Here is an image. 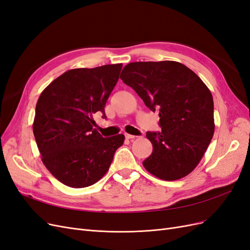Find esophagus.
<instances>
[{
    "label": "esophagus",
    "mask_w": 250,
    "mask_h": 250,
    "mask_svg": "<svg viewBox=\"0 0 250 250\" xmlns=\"http://www.w3.org/2000/svg\"><path fill=\"white\" fill-rule=\"evenodd\" d=\"M125 138H126V139H128V140H131V139H134V138H135V135L125 133Z\"/></svg>",
    "instance_id": "1"
}]
</instances>
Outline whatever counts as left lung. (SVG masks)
I'll use <instances>...</instances> for the list:
<instances>
[{"instance_id":"1","label":"left lung","mask_w":250,"mask_h":250,"mask_svg":"<svg viewBox=\"0 0 250 250\" xmlns=\"http://www.w3.org/2000/svg\"><path fill=\"white\" fill-rule=\"evenodd\" d=\"M120 78L160 116L162 131L146 133L153 150L144 167L163 180L187 176L214 135V101L208 86L185 64L170 60L128 63Z\"/></svg>"}]
</instances>
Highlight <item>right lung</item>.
<instances>
[{"label": "right lung", "mask_w": 250, "mask_h": 250, "mask_svg": "<svg viewBox=\"0 0 250 250\" xmlns=\"http://www.w3.org/2000/svg\"><path fill=\"white\" fill-rule=\"evenodd\" d=\"M122 63L74 69L43 89L35 107L34 138L46 168L72 188L96 184L109 169L125 137L103 138L94 129V113L105 104L119 80Z\"/></svg>", "instance_id": "add662e5"}]
</instances>
